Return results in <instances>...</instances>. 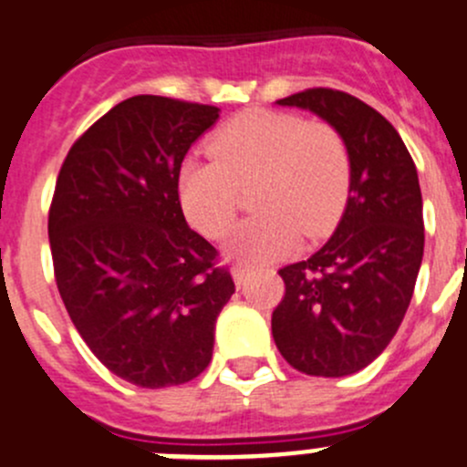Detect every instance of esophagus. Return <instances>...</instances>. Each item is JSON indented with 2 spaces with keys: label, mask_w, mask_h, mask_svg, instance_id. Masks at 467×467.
<instances>
[{
  "label": "esophagus",
  "mask_w": 467,
  "mask_h": 467,
  "mask_svg": "<svg viewBox=\"0 0 467 467\" xmlns=\"http://www.w3.org/2000/svg\"><path fill=\"white\" fill-rule=\"evenodd\" d=\"M232 275H234V281H235V284H243V281L244 279H247V275H249V267H244V265H240V263H238V265H234L232 267Z\"/></svg>",
  "instance_id": "34e87169"
}]
</instances>
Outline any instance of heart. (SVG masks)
Masks as SVG:
<instances>
[{
  "instance_id": "1",
  "label": "heart",
  "mask_w": 467,
  "mask_h": 467,
  "mask_svg": "<svg viewBox=\"0 0 467 467\" xmlns=\"http://www.w3.org/2000/svg\"><path fill=\"white\" fill-rule=\"evenodd\" d=\"M213 156H188L179 202L188 223L211 240L238 218L240 192L252 188L254 218L235 229L229 252L265 265L297 249L302 234L317 240L334 229L348 202L352 159L345 138L325 119L284 110H254L224 124Z\"/></svg>"
}]
</instances>
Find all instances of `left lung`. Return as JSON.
Wrapping results in <instances>:
<instances>
[{
	"label": "left lung",
	"instance_id": "1",
	"mask_svg": "<svg viewBox=\"0 0 467 467\" xmlns=\"http://www.w3.org/2000/svg\"><path fill=\"white\" fill-rule=\"evenodd\" d=\"M276 104L334 124L352 179L325 247L279 270L285 293L272 311V338L304 375H354L389 348L413 297L424 252L418 170L389 119L349 92L306 88Z\"/></svg>",
	"mask_w": 467,
	"mask_h": 467
}]
</instances>
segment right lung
<instances>
[{
	"label": "right lung",
	"instance_id": "1",
	"mask_svg": "<svg viewBox=\"0 0 467 467\" xmlns=\"http://www.w3.org/2000/svg\"><path fill=\"white\" fill-rule=\"evenodd\" d=\"M218 110L129 97L77 138L54 188L47 232L63 304L90 352L140 389L206 370L235 290L179 202L183 156Z\"/></svg>",
	"mask_w": 467,
	"mask_h": 467
}]
</instances>
